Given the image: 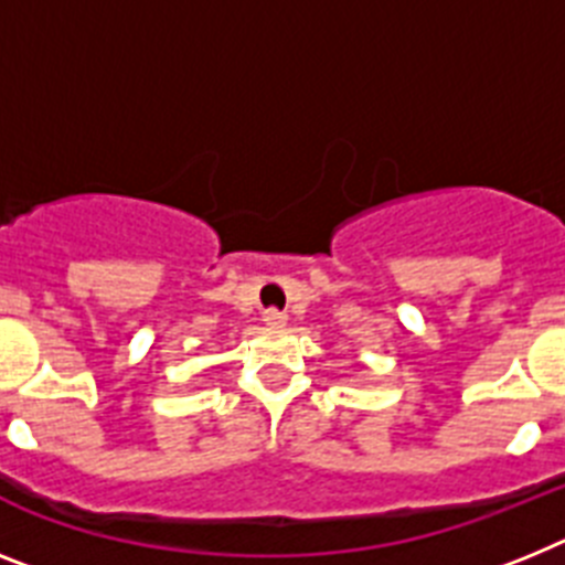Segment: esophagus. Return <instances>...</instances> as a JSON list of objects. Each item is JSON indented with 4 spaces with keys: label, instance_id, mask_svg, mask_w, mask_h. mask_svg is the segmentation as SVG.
Wrapping results in <instances>:
<instances>
[{
    "label": "esophagus",
    "instance_id": "34e87169",
    "mask_svg": "<svg viewBox=\"0 0 565 565\" xmlns=\"http://www.w3.org/2000/svg\"><path fill=\"white\" fill-rule=\"evenodd\" d=\"M264 321H267L269 327H281V324H287V312L267 310V312H264Z\"/></svg>",
    "mask_w": 565,
    "mask_h": 565
}]
</instances>
